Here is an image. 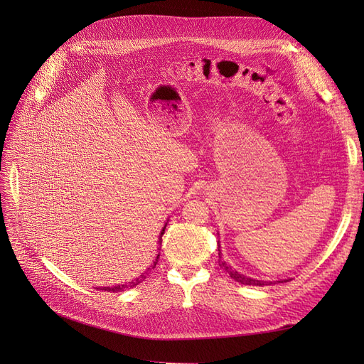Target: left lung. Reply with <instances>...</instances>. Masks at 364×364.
<instances>
[{
	"label": "left lung",
	"instance_id": "obj_1",
	"mask_svg": "<svg viewBox=\"0 0 364 364\" xmlns=\"http://www.w3.org/2000/svg\"><path fill=\"white\" fill-rule=\"evenodd\" d=\"M220 251V250H218ZM221 252H218V265L223 267V269L230 274V277L233 280H236L237 283H242V284H252V286H264V284H272L273 282H262V280H255V279H251V277H246L245 274H240L239 272H236L235 269H232V265H228L225 261L221 259Z\"/></svg>",
	"mask_w": 364,
	"mask_h": 364
}]
</instances>
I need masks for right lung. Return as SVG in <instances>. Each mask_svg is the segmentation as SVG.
<instances>
[{
	"instance_id": "obj_1",
	"label": "right lung",
	"mask_w": 364,
	"mask_h": 364,
	"mask_svg": "<svg viewBox=\"0 0 364 364\" xmlns=\"http://www.w3.org/2000/svg\"><path fill=\"white\" fill-rule=\"evenodd\" d=\"M164 232H165V227L162 228V232H161V237H159V243H162V235H164ZM158 258H159V254H158V257H156V259L153 261V264L149 267L147 269V272L146 273H143L141 274V277H139V279H136L134 282H129V283H127V284H118V286H112V288H97V289H100V291H107V292H124V291H127V289H131V288H134V286H137L139 283H141L144 279H146V274L151 270V269H155L156 267V264H158Z\"/></svg>"
}]
</instances>
